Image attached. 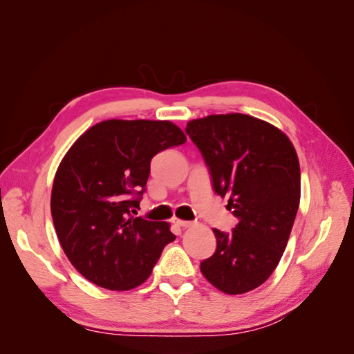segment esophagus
<instances>
[{"instance_id": "34e87169", "label": "esophagus", "mask_w": 354, "mask_h": 354, "mask_svg": "<svg viewBox=\"0 0 354 354\" xmlns=\"http://www.w3.org/2000/svg\"><path fill=\"white\" fill-rule=\"evenodd\" d=\"M174 223L177 224L178 227H190L194 226V223L192 221H186V220H180V218H174Z\"/></svg>"}]
</instances>
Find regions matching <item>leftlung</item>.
Instances as JSON below:
<instances>
[{
    "label": "left lung",
    "mask_w": 354,
    "mask_h": 354,
    "mask_svg": "<svg viewBox=\"0 0 354 354\" xmlns=\"http://www.w3.org/2000/svg\"><path fill=\"white\" fill-rule=\"evenodd\" d=\"M186 133L214 192L229 196L226 208L239 220L229 233L212 229L217 250L201 272L226 294L252 291L279 264L294 226L301 190L295 149L279 128L243 113L194 120Z\"/></svg>",
    "instance_id": "1"
}]
</instances>
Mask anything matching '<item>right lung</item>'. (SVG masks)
I'll return each instance as SVG.
<instances>
[{
	"instance_id": "obj_1",
	"label": "right lung",
	"mask_w": 354,
	"mask_h": 354,
	"mask_svg": "<svg viewBox=\"0 0 354 354\" xmlns=\"http://www.w3.org/2000/svg\"><path fill=\"white\" fill-rule=\"evenodd\" d=\"M186 143L169 121L109 120L88 128L62 159L51 216L72 266L94 285L128 291L152 273L176 236L137 214L152 158Z\"/></svg>"
}]
</instances>
